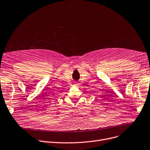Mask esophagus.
<instances>
[{
  "label": "esophagus",
  "instance_id": "1",
  "mask_svg": "<svg viewBox=\"0 0 150 150\" xmlns=\"http://www.w3.org/2000/svg\"><path fill=\"white\" fill-rule=\"evenodd\" d=\"M74 84H75V86H78L79 85V83H77V82H75Z\"/></svg>",
  "mask_w": 150,
  "mask_h": 150
}]
</instances>
